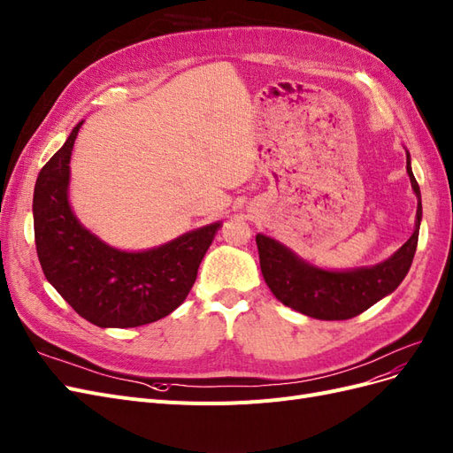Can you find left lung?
<instances>
[{
    "mask_svg": "<svg viewBox=\"0 0 453 453\" xmlns=\"http://www.w3.org/2000/svg\"><path fill=\"white\" fill-rule=\"evenodd\" d=\"M406 173L418 197L416 227L411 239L382 264L349 271H326L306 264L282 242L257 233L261 274L274 297L289 309L316 319H349L395 291L412 265L421 222V194L408 152Z\"/></svg>",
    "mask_w": 453,
    "mask_h": 453,
    "instance_id": "obj_1",
    "label": "left lung"
}]
</instances>
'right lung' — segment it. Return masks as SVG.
<instances>
[{
	"label": "right lung",
	"instance_id": "1",
	"mask_svg": "<svg viewBox=\"0 0 453 453\" xmlns=\"http://www.w3.org/2000/svg\"><path fill=\"white\" fill-rule=\"evenodd\" d=\"M39 171L34 229L47 280L97 327H139L171 314L192 289L220 222L188 231L162 246L124 252L86 229L69 205V159L79 129Z\"/></svg>",
	"mask_w": 453,
	"mask_h": 453
}]
</instances>
